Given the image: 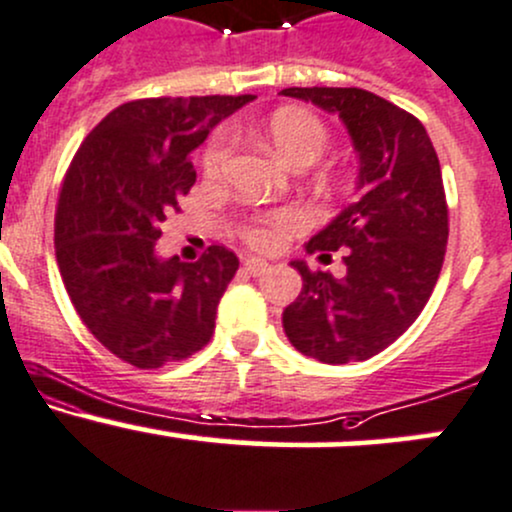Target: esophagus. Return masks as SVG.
I'll return each mask as SVG.
<instances>
[{
	"label": "esophagus",
	"instance_id": "esophagus-1",
	"mask_svg": "<svg viewBox=\"0 0 512 512\" xmlns=\"http://www.w3.org/2000/svg\"><path fill=\"white\" fill-rule=\"evenodd\" d=\"M243 267H245L247 274H252V277H260V274L267 272L269 265L265 260H257V257H245Z\"/></svg>",
	"mask_w": 512,
	"mask_h": 512
}]
</instances>
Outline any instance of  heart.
<instances>
[{
	"label": "heart",
	"instance_id": "1",
	"mask_svg": "<svg viewBox=\"0 0 512 512\" xmlns=\"http://www.w3.org/2000/svg\"><path fill=\"white\" fill-rule=\"evenodd\" d=\"M267 133L277 153L296 167H306L316 162L330 145L328 126L311 111L294 109V106L274 111L267 123ZM235 140L238 138H235V131L230 126L218 128L213 133L204 150V157H201V165H204V172L209 177L221 174L228 157L233 155ZM306 226V213L296 209V206H282V209L252 213L240 223L238 230L240 238L255 250H277L291 233H299Z\"/></svg>",
	"mask_w": 512,
	"mask_h": 512
}]
</instances>
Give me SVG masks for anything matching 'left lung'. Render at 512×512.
Returning <instances> with one entry per match:
<instances>
[{"instance_id":"left-lung-1","label":"left lung","mask_w":512,"mask_h":512,"mask_svg":"<svg viewBox=\"0 0 512 512\" xmlns=\"http://www.w3.org/2000/svg\"><path fill=\"white\" fill-rule=\"evenodd\" d=\"M284 97L340 114L359 153V199L313 235L306 252L342 250L347 272H311L284 308V333L323 364L362 362L401 338L428 303L447 252L449 211L425 126L359 87H289Z\"/></svg>"}]
</instances>
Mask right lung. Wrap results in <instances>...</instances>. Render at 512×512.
<instances>
[{"instance_id": "right-lung-1", "label": "right lung", "mask_w": 512, "mask_h": 512, "mask_svg": "<svg viewBox=\"0 0 512 512\" xmlns=\"http://www.w3.org/2000/svg\"><path fill=\"white\" fill-rule=\"evenodd\" d=\"M252 99L128 101L92 128L67 167L55 206L60 277L89 333L133 367L182 362L209 345L238 257L209 245L196 262L160 260L155 243L196 182L192 150Z\"/></svg>"}]
</instances>
